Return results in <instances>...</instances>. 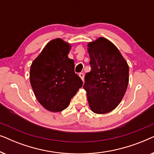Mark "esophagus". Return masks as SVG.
<instances>
[{"mask_svg": "<svg viewBox=\"0 0 154 154\" xmlns=\"http://www.w3.org/2000/svg\"><path fill=\"white\" fill-rule=\"evenodd\" d=\"M84 75H84L83 73H79V76L81 77V79H82V81H84Z\"/></svg>", "mask_w": 154, "mask_h": 154, "instance_id": "1", "label": "esophagus"}]
</instances>
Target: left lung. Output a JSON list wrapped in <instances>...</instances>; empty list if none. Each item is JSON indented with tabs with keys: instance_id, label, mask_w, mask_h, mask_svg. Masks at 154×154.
I'll return each mask as SVG.
<instances>
[{
	"instance_id": "8db88e82",
	"label": "left lung",
	"mask_w": 154,
	"mask_h": 154,
	"mask_svg": "<svg viewBox=\"0 0 154 154\" xmlns=\"http://www.w3.org/2000/svg\"><path fill=\"white\" fill-rule=\"evenodd\" d=\"M91 71L85 75L83 88L94 113L111 111L121 102L129 81V66L119 49L100 37L88 44Z\"/></svg>"
}]
</instances>
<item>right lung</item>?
Wrapping results in <instances>:
<instances>
[{"label":"right lung","instance_id":"add662e5","mask_svg":"<svg viewBox=\"0 0 154 154\" xmlns=\"http://www.w3.org/2000/svg\"><path fill=\"white\" fill-rule=\"evenodd\" d=\"M71 45L61 38L52 40L33 60L30 83L38 102L47 110L66 109L83 81L74 71V61L68 57Z\"/></svg>","mask_w":154,"mask_h":154}]
</instances>
